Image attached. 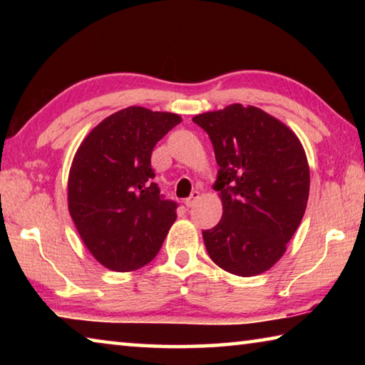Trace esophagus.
Listing matches in <instances>:
<instances>
[{
  "mask_svg": "<svg viewBox=\"0 0 365 365\" xmlns=\"http://www.w3.org/2000/svg\"><path fill=\"white\" fill-rule=\"evenodd\" d=\"M200 191H193V193H191V196L190 197H187V200H185V205H187V207H193L195 205H196V201L200 200Z\"/></svg>",
  "mask_w": 365,
  "mask_h": 365,
  "instance_id": "obj_1",
  "label": "esophagus"
}]
</instances>
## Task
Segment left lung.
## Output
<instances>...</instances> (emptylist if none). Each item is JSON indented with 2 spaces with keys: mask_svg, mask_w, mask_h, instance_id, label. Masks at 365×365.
<instances>
[{
  "mask_svg": "<svg viewBox=\"0 0 365 365\" xmlns=\"http://www.w3.org/2000/svg\"><path fill=\"white\" fill-rule=\"evenodd\" d=\"M212 141L219 164L214 190L222 219L202 232L220 269L255 277L279 262L304 215L309 164L296 133L256 106L230 104L193 117Z\"/></svg>",
  "mask_w": 365,
  "mask_h": 365,
  "instance_id": "8db88e82",
  "label": "left lung"
}]
</instances>
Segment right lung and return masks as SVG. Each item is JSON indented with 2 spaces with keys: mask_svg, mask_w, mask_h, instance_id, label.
<instances>
[{
  "mask_svg": "<svg viewBox=\"0 0 365 365\" xmlns=\"http://www.w3.org/2000/svg\"><path fill=\"white\" fill-rule=\"evenodd\" d=\"M182 117L141 106L117 110L80 143L67 180V206L98 262L132 272L151 262L177 219L151 169L158 141Z\"/></svg>",
  "mask_w": 365,
  "mask_h": 365,
  "instance_id": "1",
  "label": "right lung"
}]
</instances>
